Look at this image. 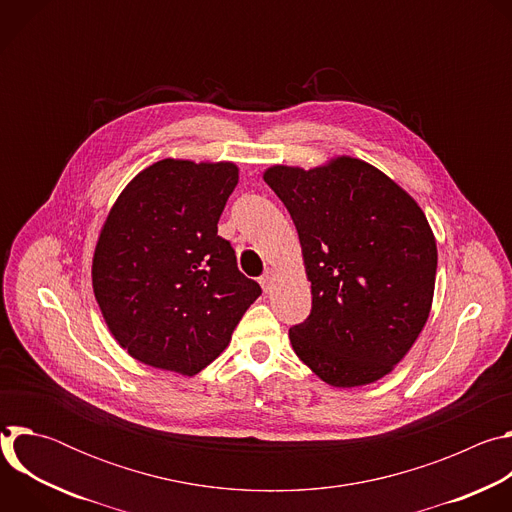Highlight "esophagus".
Listing matches in <instances>:
<instances>
[{
    "label": "esophagus",
    "instance_id": "34e87169",
    "mask_svg": "<svg viewBox=\"0 0 512 512\" xmlns=\"http://www.w3.org/2000/svg\"><path fill=\"white\" fill-rule=\"evenodd\" d=\"M275 271L273 269H269V271H265V275L261 277V287H263V291L265 294H269V291L273 289V285H275Z\"/></svg>",
    "mask_w": 512,
    "mask_h": 512
}]
</instances>
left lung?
Returning a JSON list of instances; mask_svg holds the SVG:
<instances>
[{
	"mask_svg": "<svg viewBox=\"0 0 512 512\" xmlns=\"http://www.w3.org/2000/svg\"><path fill=\"white\" fill-rule=\"evenodd\" d=\"M263 180L291 214L312 287L310 316L289 328L300 360L332 387L389 375L421 334L437 247L419 204L379 168L350 156L275 164Z\"/></svg>",
	"mask_w": 512,
	"mask_h": 512,
	"instance_id": "8db88e82",
	"label": "left lung"
}]
</instances>
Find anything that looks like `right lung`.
<instances>
[{
	"label": "right lung",
	"instance_id": "obj_1",
	"mask_svg": "<svg viewBox=\"0 0 512 512\" xmlns=\"http://www.w3.org/2000/svg\"><path fill=\"white\" fill-rule=\"evenodd\" d=\"M239 182L233 162L160 160L111 206L93 255V291L135 360L192 377L221 354L257 281L245 277L218 218Z\"/></svg>",
	"mask_w": 512,
	"mask_h": 512
}]
</instances>
